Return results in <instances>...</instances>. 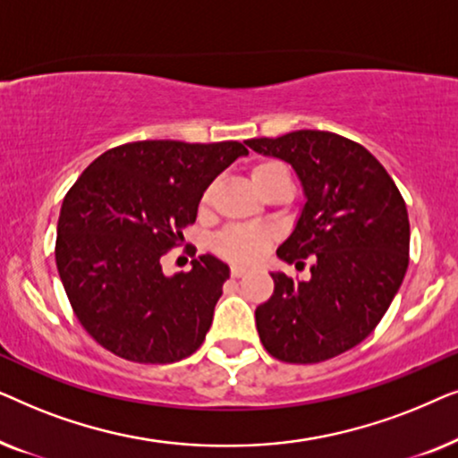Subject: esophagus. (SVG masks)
<instances>
[{
  "instance_id": "obj_1",
  "label": "esophagus",
  "mask_w": 458,
  "mask_h": 458,
  "mask_svg": "<svg viewBox=\"0 0 458 458\" xmlns=\"http://www.w3.org/2000/svg\"><path fill=\"white\" fill-rule=\"evenodd\" d=\"M248 271L243 267H231V277L233 279H240V277H243V275H246Z\"/></svg>"
}]
</instances>
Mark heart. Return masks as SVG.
<instances>
[{
    "label": "heart",
    "mask_w": 458,
    "mask_h": 458,
    "mask_svg": "<svg viewBox=\"0 0 458 458\" xmlns=\"http://www.w3.org/2000/svg\"><path fill=\"white\" fill-rule=\"evenodd\" d=\"M287 173L279 162H262L252 168V181L256 190H262L268 181L277 174ZM210 190L204 193L202 202L208 204ZM273 233L267 229L259 227H246V225H233V227L223 229L215 240H212V248L218 256L225 260L235 262V265H252V262L260 260L265 252L271 246Z\"/></svg>",
    "instance_id": "heart-1"
}]
</instances>
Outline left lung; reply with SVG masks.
Here are the masks:
<instances>
[{"label":"left lung","mask_w":458,"mask_h":458,"mask_svg":"<svg viewBox=\"0 0 458 458\" xmlns=\"http://www.w3.org/2000/svg\"><path fill=\"white\" fill-rule=\"evenodd\" d=\"M290 162L306 204L277 256H312L310 279L271 273L273 296L256 329L275 359L296 365L346 352L377 327L409 267V212L396 183L360 143L329 131H293L246 141Z\"/></svg>","instance_id":"8db88e82"}]
</instances>
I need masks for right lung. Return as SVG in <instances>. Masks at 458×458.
<instances>
[{
    "label": "right lung",
    "mask_w": 458,
    "mask_h": 458,
    "mask_svg": "<svg viewBox=\"0 0 458 458\" xmlns=\"http://www.w3.org/2000/svg\"><path fill=\"white\" fill-rule=\"evenodd\" d=\"M240 141H133L85 168L62 202L55 265L87 334L112 354L177 362L202 346L229 267L204 254L166 277L160 259L196 223L206 187L246 156Z\"/></svg>",
    "instance_id": "add662e5"
}]
</instances>
